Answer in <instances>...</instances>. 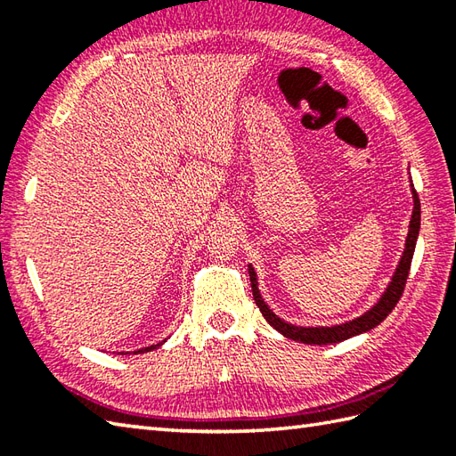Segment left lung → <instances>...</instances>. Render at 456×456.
<instances>
[{
    "mask_svg": "<svg viewBox=\"0 0 456 456\" xmlns=\"http://www.w3.org/2000/svg\"><path fill=\"white\" fill-rule=\"evenodd\" d=\"M413 191V213H411V221H410V233L408 239H405V248L398 268H395V274L392 278V282L386 289L384 296L380 297L370 312H366L364 315L353 319V322L343 323V325H335V327H296L289 325L282 319L276 317L273 312H270L268 305L263 302L258 292V284H256V274L253 266H248V276H250V286H253V296L255 302L260 309V314L266 319V322L273 325L276 331L282 333L288 338H294V341L305 343V345H331V343H341L345 338H351L358 333L370 331L378 323H382L395 304L400 302V297L403 294L405 282H408V274H410V266H411V258H413V250H415V240H418L419 235V223H421V206H419V198L415 188Z\"/></svg>",
    "mask_w": 456,
    "mask_h": 456,
    "instance_id": "obj_1",
    "label": "left lung"
}]
</instances>
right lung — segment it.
Here are the masks:
<instances>
[{"label": "right lung", "instance_id": "add662e5", "mask_svg": "<svg viewBox=\"0 0 456 456\" xmlns=\"http://www.w3.org/2000/svg\"><path fill=\"white\" fill-rule=\"evenodd\" d=\"M159 345H152V346H147V348H142V351H137V353H144V351H151V348H157Z\"/></svg>", "mask_w": 456, "mask_h": 456}]
</instances>
